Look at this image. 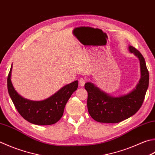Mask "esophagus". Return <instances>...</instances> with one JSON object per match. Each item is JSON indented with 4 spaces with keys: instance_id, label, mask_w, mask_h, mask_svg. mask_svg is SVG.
<instances>
[{
    "instance_id": "34e87169",
    "label": "esophagus",
    "mask_w": 155,
    "mask_h": 155,
    "mask_svg": "<svg viewBox=\"0 0 155 155\" xmlns=\"http://www.w3.org/2000/svg\"><path fill=\"white\" fill-rule=\"evenodd\" d=\"M85 82H86V80L85 78H79V80H78V83H79V85L81 87H83L84 85V84H85Z\"/></svg>"
}]
</instances>
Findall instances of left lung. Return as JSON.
Here are the masks:
<instances>
[{
	"label": "left lung",
	"instance_id": "left-lung-1",
	"mask_svg": "<svg viewBox=\"0 0 155 155\" xmlns=\"http://www.w3.org/2000/svg\"><path fill=\"white\" fill-rule=\"evenodd\" d=\"M140 61V78L132 91L126 95L113 97L88 82L84 88L88 93L87 108L93 120L101 123H118L132 116L142 105L149 83V73L144 57L138 50L129 45Z\"/></svg>",
	"mask_w": 155,
	"mask_h": 155
}]
</instances>
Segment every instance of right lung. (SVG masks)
<instances>
[{
	"instance_id": "right-lung-1",
	"label": "right lung",
	"mask_w": 155,
	"mask_h": 155,
	"mask_svg": "<svg viewBox=\"0 0 155 155\" xmlns=\"http://www.w3.org/2000/svg\"><path fill=\"white\" fill-rule=\"evenodd\" d=\"M12 64L7 78L8 94L15 107L25 120L36 125H51L62 117L65 105L78 88V81L66 84L50 97L42 101H31L21 97L11 82Z\"/></svg>"
}]
</instances>
